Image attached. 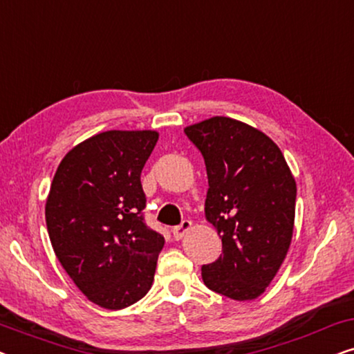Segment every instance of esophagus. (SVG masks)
Masks as SVG:
<instances>
[{
	"instance_id": "obj_1",
	"label": "esophagus",
	"mask_w": 354,
	"mask_h": 354,
	"mask_svg": "<svg viewBox=\"0 0 354 354\" xmlns=\"http://www.w3.org/2000/svg\"><path fill=\"white\" fill-rule=\"evenodd\" d=\"M192 229V222L190 221H183L180 225H177V227H174L172 229V235H174V239L176 240H180L183 235L187 234L188 230Z\"/></svg>"
}]
</instances>
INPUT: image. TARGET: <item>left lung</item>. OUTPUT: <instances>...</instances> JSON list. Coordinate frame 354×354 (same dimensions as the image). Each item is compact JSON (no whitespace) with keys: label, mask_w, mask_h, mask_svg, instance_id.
I'll return each instance as SVG.
<instances>
[{"label":"left lung","mask_w":354,"mask_h":354,"mask_svg":"<svg viewBox=\"0 0 354 354\" xmlns=\"http://www.w3.org/2000/svg\"><path fill=\"white\" fill-rule=\"evenodd\" d=\"M205 158V216L222 239V254L201 268L212 292L235 301L264 293L288 253L297 182L282 151L261 130L216 115L188 125Z\"/></svg>","instance_id":"obj_1"}]
</instances>
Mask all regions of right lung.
Returning <instances> with one entry per match:
<instances>
[{"label":"right lung","instance_id":"add662e5","mask_svg":"<svg viewBox=\"0 0 354 354\" xmlns=\"http://www.w3.org/2000/svg\"><path fill=\"white\" fill-rule=\"evenodd\" d=\"M156 130H108L62 158L46 198L53 250L77 288L104 309H124L151 288L164 236L143 222L142 169Z\"/></svg>","mask_w":354,"mask_h":354}]
</instances>
